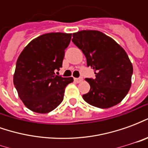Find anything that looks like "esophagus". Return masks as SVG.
I'll return each instance as SVG.
<instances>
[{"label":"esophagus","instance_id":"34e87169","mask_svg":"<svg viewBox=\"0 0 148 148\" xmlns=\"http://www.w3.org/2000/svg\"><path fill=\"white\" fill-rule=\"evenodd\" d=\"M74 81H75L76 82H77V83H79V82L83 81V78H82V77H77V78H74Z\"/></svg>","mask_w":148,"mask_h":148}]
</instances>
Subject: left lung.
Returning a JSON list of instances; mask_svg holds the SVG:
<instances>
[{"label": "left lung", "mask_w": 148, "mask_h": 148, "mask_svg": "<svg viewBox=\"0 0 148 148\" xmlns=\"http://www.w3.org/2000/svg\"><path fill=\"white\" fill-rule=\"evenodd\" d=\"M72 42L82 50L96 77L86 78L90 86L85 101L100 109L117 105L130 90L133 67L127 53L115 40L95 30L73 33Z\"/></svg>", "instance_id": "8db88e82"}]
</instances>
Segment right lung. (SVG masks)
<instances>
[{
  "mask_svg": "<svg viewBox=\"0 0 148 148\" xmlns=\"http://www.w3.org/2000/svg\"><path fill=\"white\" fill-rule=\"evenodd\" d=\"M72 34L51 32L32 40L18 58L13 83L24 106L38 113H47L63 100L65 88L73 77L55 75L62 66L65 49Z\"/></svg>",
  "mask_w": 148,
  "mask_h": 148,
  "instance_id": "add662e5",
  "label": "right lung"
}]
</instances>
